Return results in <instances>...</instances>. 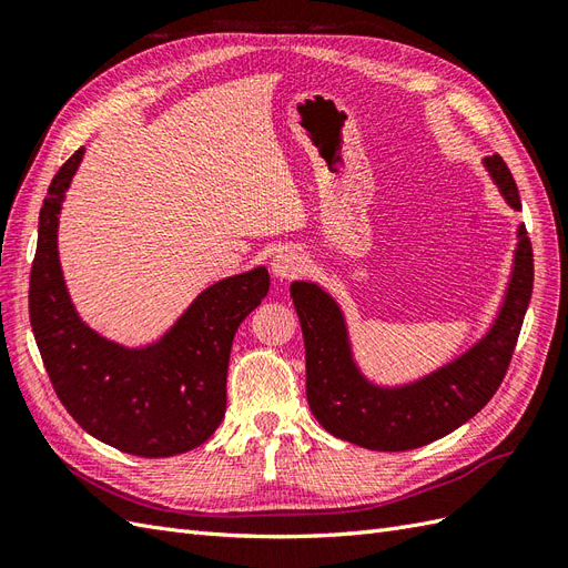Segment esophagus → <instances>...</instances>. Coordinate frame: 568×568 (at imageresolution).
<instances>
[{"instance_id": "34e87169", "label": "esophagus", "mask_w": 568, "mask_h": 568, "mask_svg": "<svg viewBox=\"0 0 568 568\" xmlns=\"http://www.w3.org/2000/svg\"><path fill=\"white\" fill-rule=\"evenodd\" d=\"M305 265V255L298 251H282L272 257V272L277 274L280 280L294 277Z\"/></svg>"}]
</instances>
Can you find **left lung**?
<instances>
[{"label": "left lung", "instance_id": "left-lung-1", "mask_svg": "<svg viewBox=\"0 0 568 568\" xmlns=\"http://www.w3.org/2000/svg\"><path fill=\"white\" fill-rule=\"evenodd\" d=\"M486 168L505 201L521 211L517 182L507 163L493 153ZM532 294V248L519 227L514 272L505 303L490 332L450 365L424 379L384 388L357 369L346 322L334 298L311 282L291 284L305 341V390L315 419L332 436L367 450L400 453L448 436L469 422L500 388Z\"/></svg>", "mask_w": 568, "mask_h": 568}]
</instances>
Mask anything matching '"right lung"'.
I'll list each match as a JSON object with an SVG mask.
<instances>
[{"label": "right lung", "mask_w": 568, "mask_h": 568, "mask_svg": "<svg viewBox=\"0 0 568 568\" xmlns=\"http://www.w3.org/2000/svg\"><path fill=\"white\" fill-rule=\"evenodd\" d=\"M82 153L49 184L30 270V324L49 382L68 415L111 448L140 457L194 450L225 417L232 341L267 296L270 274L255 267L215 282L146 348L99 336L75 313L57 251L61 201Z\"/></svg>", "instance_id": "1"}]
</instances>
